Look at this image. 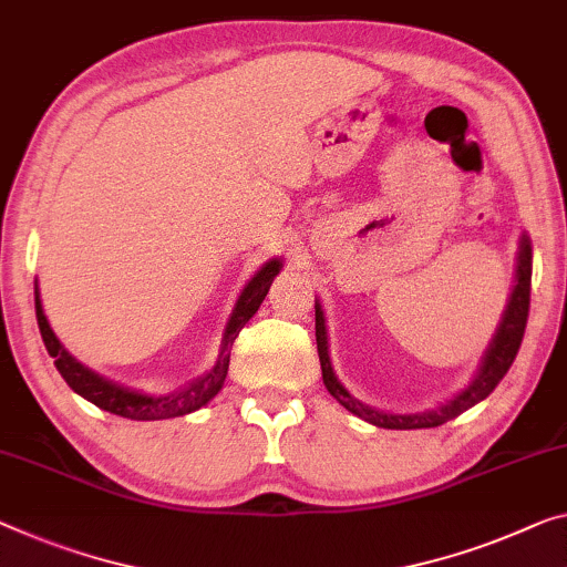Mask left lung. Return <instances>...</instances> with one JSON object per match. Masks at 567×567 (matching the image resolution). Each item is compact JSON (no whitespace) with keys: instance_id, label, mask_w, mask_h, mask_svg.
Wrapping results in <instances>:
<instances>
[{"instance_id":"1","label":"left lung","mask_w":567,"mask_h":567,"mask_svg":"<svg viewBox=\"0 0 567 567\" xmlns=\"http://www.w3.org/2000/svg\"><path fill=\"white\" fill-rule=\"evenodd\" d=\"M529 281H533V246H529L527 235H522L519 240V256H517V284L512 289L509 303L504 309V317L496 327V334L492 337L489 347H486L484 360L478 364L476 378L466 390H461L449 403L435 408V411L425 413H413V415H395V413H382L374 411L370 405H362L360 400H354L342 382L337 380L332 370V362H329V347H327V327H324V311H321L317 301V350H319V362H321V378H324V385L329 393H332L339 403H342L347 411L354 413L362 421H368L378 429H393V431H413V429H435V425H443L454 421L468 408L476 405L478 400H484L492 390L499 385V380L507 374V370L515 362L519 352L522 337H525L527 327V313H529Z\"/></svg>"}]
</instances>
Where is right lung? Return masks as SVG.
Segmentation results:
<instances>
[{
    "label": "right lung",
    "instance_id": "obj_1",
    "mask_svg": "<svg viewBox=\"0 0 567 567\" xmlns=\"http://www.w3.org/2000/svg\"><path fill=\"white\" fill-rule=\"evenodd\" d=\"M278 271H281V260L274 258L268 260V264L260 268L254 278H250L248 286L240 293L238 303H235V309L228 319V327H225L223 347H220V354H217L215 368L207 374H203V378H197L195 382H189L187 388L174 390L169 395H144V393H136V390L121 388L116 382L101 378V374H95L93 370L85 368V364L78 362L75 357L60 344L55 332H52L45 311H42L38 289H34V313H38V327H40V334H42V342H45L48 354L55 357L58 372L63 374V380L75 390L78 395L91 400L93 405H99L113 415L132 417V421H164V417H179V415L199 411V408L210 403V400L220 393L225 374H228L235 337L240 334V329L246 327V321L254 317L260 303H264Z\"/></svg>",
    "mask_w": 567,
    "mask_h": 567
}]
</instances>
